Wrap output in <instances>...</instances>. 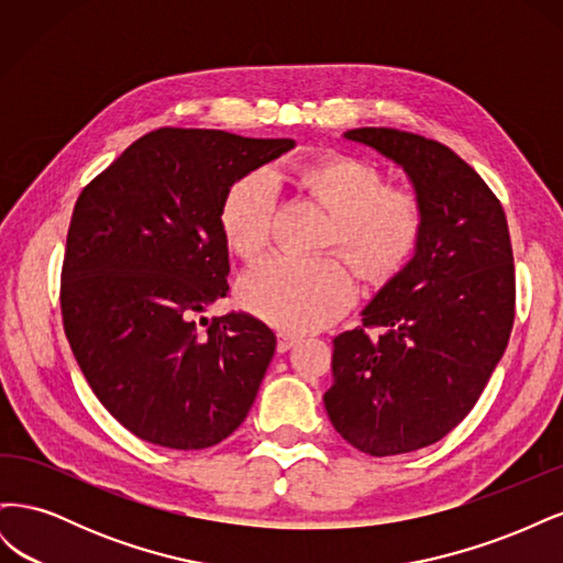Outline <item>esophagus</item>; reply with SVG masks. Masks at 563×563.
Returning a JSON list of instances; mask_svg holds the SVG:
<instances>
[{
    "mask_svg": "<svg viewBox=\"0 0 563 563\" xmlns=\"http://www.w3.org/2000/svg\"><path fill=\"white\" fill-rule=\"evenodd\" d=\"M298 343V338L291 333H277V350L279 352H288Z\"/></svg>",
    "mask_w": 563,
    "mask_h": 563,
    "instance_id": "34e87169",
    "label": "esophagus"
}]
</instances>
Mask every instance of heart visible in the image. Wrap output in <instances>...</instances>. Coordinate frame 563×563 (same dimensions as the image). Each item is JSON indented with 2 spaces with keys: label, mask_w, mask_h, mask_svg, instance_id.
<instances>
[{
  "label": "heart",
  "mask_w": 563,
  "mask_h": 563,
  "mask_svg": "<svg viewBox=\"0 0 563 563\" xmlns=\"http://www.w3.org/2000/svg\"><path fill=\"white\" fill-rule=\"evenodd\" d=\"M308 190L335 213L329 244H343L368 279H387L413 258L424 230V209L413 190L389 187L378 166L354 157H327L302 168ZM279 176L269 166L236 180L218 223L225 244L242 258L272 240ZM240 302L282 331H314L352 308L356 275L338 253L321 258L272 255L240 282Z\"/></svg>",
  "instance_id": "1"
}]
</instances>
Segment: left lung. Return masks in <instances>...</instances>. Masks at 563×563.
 I'll return each mask as SVG.
<instances>
[{
	"label": "left lung",
	"instance_id": "1",
	"mask_svg": "<svg viewBox=\"0 0 563 563\" xmlns=\"http://www.w3.org/2000/svg\"><path fill=\"white\" fill-rule=\"evenodd\" d=\"M345 139L404 168L424 230L413 258L364 308V327L333 340L323 406L354 449L411 453L472 411L507 347L515 323L507 218L482 176L446 145L385 126L352 129Z\"/></svg>",
	"mask_w": 563,
	"mask_h": 563
}]
</instances>
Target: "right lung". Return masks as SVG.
<instances>
[{
    "label": "right lung",
    "instance_id": "1",
    "mask_svg": "<svg viewBox=\"0 0 563 563\" xmlns=\"http://www.w3.org/2000/svg\"><path fill=\"white\" fill-rule=\"evenodd\" d=\"M291 147V139L157 129L75 203L60 282L65 335L98 401L150 444L216 446L258 395L275 333L244 312L201 314L230 288L220 203Z\"/></svg>",
    "mask_w": 563,
    "mask_h": 563
}]
</instances>
